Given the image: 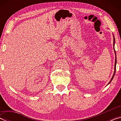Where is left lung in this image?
I'll return each instance as SVG.
<instances>
[{"label":"left lung","mask_w":121,"mask_h":121,"mask_svg":"<svg viewBox=\"0 0 121 121\" xmlns=\"http://www.w3.org/2000/svg\"><path fill=\"white\" fill-rule=\"evenodd\" d=\"M114 44H115V38H114V43H113L114 49ZM114 51H115V56H116V57H115V71H114V75H113V76H112V78L111 80L110 81V82H109V83H108V84H109L110 82H111V81H112V79H113V78H114V75H115V71H116V52H115V49H114Z\"/></svg>","instance_id":"left-lung-1"}]
</instances>
